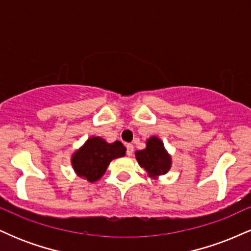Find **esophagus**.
I'll return each mask as SVG.
<instances>
[{
	"label": "esophagus",
	"mask_w": 251,
	"mask_h": 251,
	"mask_svg": "<svg viewBox=\"0 0 251 251\" xmlns=\"http://www.w3.org/2000/svg\"><path fill=\"white\" fill-rule=\"evenodd\" d=\"M132 153H133V145L132 144H127L126 145V154L132 155Z\"/></svg>",
	"instance_id": "esophagus-1"
}]
</instances>
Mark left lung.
<instances>
[{
    "label": "left lung",
    "instance_id": "obj_1",
    "mask_svg": "<svg viewBox=\"0 0 251 251\" xmlns=\"http://www.w3.org/2000/svg\"><path fill=\"white\" fill-rule=\"evenodd\" d=\"M135 158L151 177L165 175L171 168V157L157 137L150 138L146 143V149L135 152Z\"/></svg>",
    "mask_w": 251,
    "mask_h": 251
}]
</instances>
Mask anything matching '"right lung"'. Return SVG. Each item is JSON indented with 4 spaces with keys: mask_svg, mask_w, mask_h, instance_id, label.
Masks as SVG:
<instances>
[{
    "mask_svg": "<svg viewBox=\"0 0 251 251\" xmlns=\"http://www.w3.org/2000/svg\"><path fill=\"white\" fill-rule=\"evenodd\" d=\"M126 149L120 142L106 143L102 138L92 137L72 157V165L79 177L91 183L101 178L108 164L124 157Z\"/></svg>",
    "mask_w": 251,
    "mask_h": 251,
    "instance_id": "add662e5",
    "label": "right lung"
}]
</instances>
